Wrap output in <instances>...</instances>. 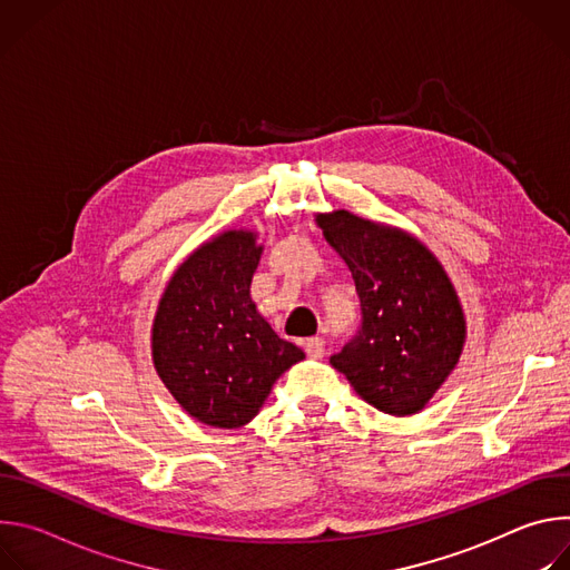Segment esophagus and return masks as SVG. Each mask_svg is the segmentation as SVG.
Returning a JSON list of instances; mask_svg holds the SVG:
<instances>
[{
	"label": "esophagus",
	"mask_w": 570,
	"mask_h": 570,
	"mask_svg": "<svg viewBox=\"0 0 570 570\" xmlns=\"http://www.w3.org/2000/svg\"><path fill=\"white\" fill-rule=\"evenodd\" d=\"M304 352L311 358H322L324 356V341L322 338H306L304 341Z\"/></svg>",
	"instance_id": "obj_1"
}]
</instances>
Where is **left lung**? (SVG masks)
I'll list each match as a JSON object with an SVG mask.
<instances>
[{
    "label": "left lung",
    "mask_w": 570,
    "mask_h": 570,
    "mask_svg": "<svg viewBox=\"0 0 570 570\" xmlns=\"http://www.w3.org/2000/svg\"><path fill=\"white\" fill-rule=\"evenodd\" d=\"M315 220L350 266L363 315L332 365L381 413H420L455 367L464 343L462 306L444 268L396 227L345 209Z\"/></svg>",
    "instance_id": "left-lung-1"
}]
</instances>
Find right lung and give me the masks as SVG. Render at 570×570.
Masks as SVG:
<instances>
[{
	"instance_id": "add662e5",
	"label": "right lung",
	"mask_w": 570,
	"mask_h": 570,
	"mask_svg": "<svg viewBox=\"0 0 570 570\" xmlns=\"http://www.w3.org/2000/svg\"><path fill=\"white\" fill-rule=\"evenodd\" d=\"M262 257L255 232L229 229L171 277L153 322V363L183 409L216 429H238L304 352L279 338L250 299Z\"/></svg>"
}]
</instances>
